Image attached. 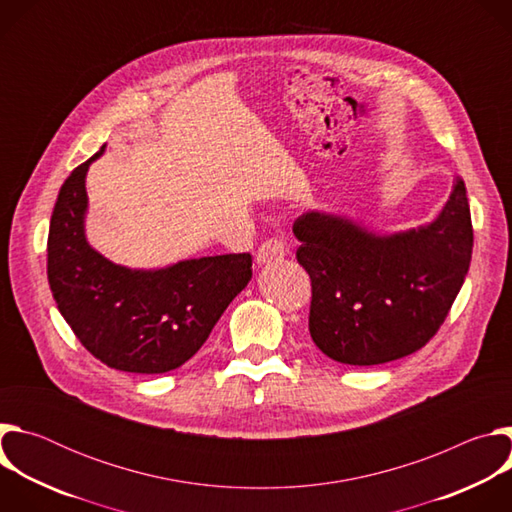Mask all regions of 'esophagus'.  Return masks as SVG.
<instances>
[{"label":"esophagus","instance_id":"1","mask_svg":"<svg viewBox=\"0 0 512 512\" xmlns=\"http://www.w3.org/2000/svg\"><path fill=\"white\" fill-rule=\"evenodd\" d=\"M285 255V243L277 237L267 239L259 251H257V263H271V261H279Z\"/></svg>","mask_w":512,"mask_h":512}]
</instances>
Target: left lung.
<instances>
[{
	"label": "left lung",
	"mask_w": 512,
	"mask_h": 512,
	"mask_svg": "<svg viewBox=\"0 0 512 512\" xmlns=\"http://www.w3.org/2000/svg\"><path fill=\"white\" fill-rule=\"evenodd\" d=\"M312 281L310 334L342 364L371 367L423 348L466 279L474 231L464 180L431 225L375 235L346 218L306 212L294 223Z\"/></svg>",
	"instance_id": "8db88e82"
}]
</instances>
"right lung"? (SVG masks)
I'll list each match as a JSON object with an SVG mask.
<instances>
[{"mask_svg": "<svg viewBox=\"0 0 512 512\" xmlns=\"http://www.w3.org/2000/svg\"><path fill=\"white\" fill-rule=\"evenodd\" d=\"M89 158L64 180L48 231V283L79 342L125 373L174 371L206 342L218 318L245 289L249 253L180 261L139 271L111 263L85 237Z\"/></svg>", "mask_w": 512, "mask_h": 512, "instance_id": "add662e5", "label": "right lung"}]
</instances>
